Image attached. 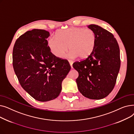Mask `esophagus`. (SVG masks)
<instances>
[{
    "mask_svg": "<svg viewBox=\"0 0 134 134\" xmlns=\"http://www.w3.org/2000/svg\"><path fill=\"white\" fill-rule=\"evenodd\" d=\"M68 61H69V63L70 65H71V67H72V68H73V67H72V65H73V61L71 60H68Z\"/></svg>",
    "mask_w": 134,
    "mask_h": 134,
    "instance_id": "esophagus-1",
    "label": "esophagus"
}]
</instances>
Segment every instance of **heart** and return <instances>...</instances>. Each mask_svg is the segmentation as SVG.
<instances>
[{
    "mask_svg": "<svg viewBox=\"0 0 134 134\" xmlns=\"http://www.w3.org/2000/svg\"><path fill=\"white\" fill-rule=\"evenodd\" d=\"M96 36L90 29L73 27L61 30L57 36H52L48 44L52 53L58 58L65 55L69 49V55L83 59L88 58L94 52L96 46Z\"/></svg>",
    "mask_w": 134,
    "mask_h": 134,
    "instance_id": "1",
    "label": "heart"
}]
</instances>
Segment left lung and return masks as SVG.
<instances>
[{
  "instance_id": "1",
  "label": "left lung",
  "mask_w": 134,
  "mask_h": 134,
  "mask_svg": "<svg viewBox=\"0 0 134 134\" xmlns=\"http://www.w3.org/2000/svg\"><path fill=\"white\" fill-rule=\"evenodd\" d=\"M96 36L94 52L86 59L73 63L79 73L76 79L80 92L91 99H100L114 89L121 66L120 51L113 34L103 27L91 24Z\"/></svg>"
}]
</instances>
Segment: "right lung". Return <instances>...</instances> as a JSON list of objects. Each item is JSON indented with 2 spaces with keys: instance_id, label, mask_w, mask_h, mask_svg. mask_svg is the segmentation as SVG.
Listing matches in <instances>:
<instances>
[{
  "instance_id": "obj_1",
  "label": "right lung",
  "mask_w": 134,
  "mask_h": 134,
  "mask_svg": "<svg viewBox=\"0 0 134 134\" xmlns=\"http://www.w3.org/2000/svg\"><path fill=\"white\" fill-rule=\"evenodd\" d=\"M49 36L43 29L27 31L17 38L13 49V67L20 85L40 102L59 96L71 68L67 60L52 53L47 40Z\"/></svg>"
}]
</instances>
